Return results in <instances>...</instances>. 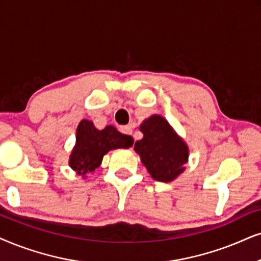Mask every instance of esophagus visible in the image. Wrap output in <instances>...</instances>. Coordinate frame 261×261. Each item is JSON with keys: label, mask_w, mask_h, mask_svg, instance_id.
<instances>
[{"label": "esophagus", "mask_w": 261, "mask_h": 261, "mask_svg": "<svg viewBox=\"0 0 261 261\" xmlns=\"http://www.w3.org/2000/svg\"><path fill=\"white\" fill-rule=\"evenodd\" d=\"M135 128V123H131L128 125H125V126L120 127V131L125 135H133V130Z\"/></svg>", "instance_id": "1"}]
</instances>
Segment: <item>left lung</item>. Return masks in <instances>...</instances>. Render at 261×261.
<instances>
[{
  "mask_svg": "<svg viewBox=\"0 0 261 261\" xmlns=\"http://www.w3.org/2000/svg\"><path fill=\"white\" fill-rule=\"evenodd\" d=\"M143 138L135 143V151L151 178L158 182H172L186 171L189 147L169 121L153 114L140 125Z\"/></svg>",
  "mask_w": 261,
  "mask_h": 261,
  "instance_id": "8db88e82",
  "label": "left lung"
}]
</instances>
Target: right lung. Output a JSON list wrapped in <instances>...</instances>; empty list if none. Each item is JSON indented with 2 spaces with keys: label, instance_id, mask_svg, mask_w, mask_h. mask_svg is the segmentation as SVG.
<instances>
[{
  "label": "right lung",
  "instance_id": "right-lung-1",
  "mask_svg": "<svg viewBox=\"0 0 261 261\" xmlns=\"http://www.w3.org/2000/svg\"><path fill=\"white\" fill-rule=\"evenodd\" d=\"M133 144V137L119 133L113 125L98 130L92 121L83 119L78 124L75 144L70 154L68 165L85 179L100 166L108 151L119 148L126 149Z\"/></svg>",
  "mask_w": 261,
  "mask_h": 261
}]
</instances>
